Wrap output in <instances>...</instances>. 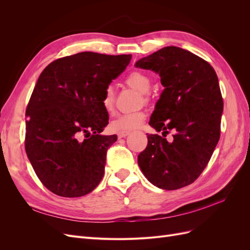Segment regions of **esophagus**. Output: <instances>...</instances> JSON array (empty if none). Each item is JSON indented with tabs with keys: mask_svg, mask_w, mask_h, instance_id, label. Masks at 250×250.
Here are the masks:
<instances>
[{
	"mask_svg": "<svg viewBox=\"0 0 250 250\" xmlns=\"http://www.w3.org/2000/svg\"><path fill=\"white\" fill-rule=\"evenodd\" d=\"M129 134V131H124V132H119L118 133V138L119 139H122V138H125L127 137V135Z\"/></svg>",
	"mask_w": 250,
	"mask_h": 250,
	"instance_id": "1",
	"label": "esophagus"
}]
</instances>
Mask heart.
Returning <instances> with one entry per match:
<instances>
[{"mask_svg": "<svg viewBox=\"0 0 250 250\" xmlns=\"http://www.w3.org/2000/svg\"><path fill=\"white\" fill-rule=\"evenodd\" d=\"M126 84L134 89L139 90L143 95L144 101L148 100V92L151 88V79L147 74L135 71L130 73L126 77ZM116 90L112 85L106 86L104 89L102 105L107 112H112L115 109ZM146 119V113L144 110H135L130 112L121 113L110 122V129L115 132H124L135 129Z\"/></svg>", "mask_w": 250, "mask_h": 250, "instance_id": "obj_1", "label": "heart"}]
</instances>
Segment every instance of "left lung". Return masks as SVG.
<instances>
[{
	"mask_svg": "<svg viewBox=\"0 0 250 250\" xmlns=\"http://www.w3.org/2000/svg\"><path fill=\"white\" fill-rule=\"evenodd\" d=\"M135 66L160 74L165 89L150 118L158 134L138 156L144 175L155 187L177 190L193 184L206 169L220 139L223 99L215 70L190 51L165 47ZM174 133L171 142L164 137Z\"/></svg>",
	"mask_w": 250,
	"mask_h": 250,
	"instance_id": "obj_1",
	"label": "left lung"
}]
</instances>
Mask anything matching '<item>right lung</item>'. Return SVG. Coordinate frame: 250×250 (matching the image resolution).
Wrapping results in <instances>:
<instances>
[{"instance_id": "add662e5", "label": "right lung", "mask_w": 250, "mask_h": 250, "mask_svg": "<svg viewBox=\"0 0 250 250\" xmlns=\"http://www.w3.org/2000/svg\"><path fill=\"white\" fill-rule=\"evenodd\" d=\"M130 59V54L81 52L54 60L42 72L26 109L25 149L52 193L80 197L100 184L107 150L118 139L101 134L108 124L103 93Z\"/></svg>"}]
</instances>
